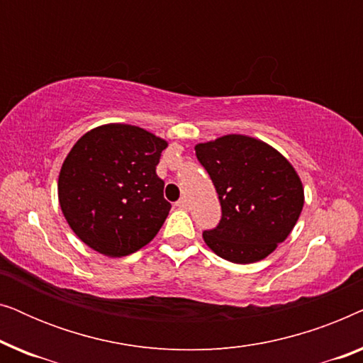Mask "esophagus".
<instances>
[{
  "label": "esophagus",
  "mask_w": 363,
  "mask_h": 363,
  "mask_svg": "<svg viewBox=\"0 0 363 363\" xmlns=\"http://www.w3.org/2000/svg\"><path fill=\"white\" fill-rule=\"evenodd\" d=\"M175 206H177V208H180V210H186V208H188V201H186V198H182V200H178Z\"/></svg>",
  "instance_id": "esophagus-1"
}]
</instances>
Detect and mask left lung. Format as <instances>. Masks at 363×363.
Here are the masks:
<instances>
[{
    "instance_id": "1",
    "label": "left lung",
    "mask_w": 363,
    "mask_h": 363,
    "mask_svg": "<svg viewBox=\"0 0 363 363\" xmlns=\"http://www.w3.org/2000/svg\"><path fill=\"white\" fill-rule=\"evenodd\" d=\"M221 203V221L203 233L223 259L251 264L264 259L294 230L304 206L296 168L274 147L230 133L195 145Z\"/></svg>"
}]
</instances>
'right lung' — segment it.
I'll list each match as a JSON object with an SVG mask.
<instances>
[{"mask_svg": "<svg viewBox=\"0 0 363 363\" xmlns=\"http://www.w3.org/2000/svg\"><path fill=\"white\" fill-rule=\"evenodd\" d=\"M167 140L128 123L96 127L74 143L61 167L62 215L82 242L108 257L148 245L172 205L157 165Z\"/></svg>", "mask_w": 363, "mask_h": 363, "instance_id": "add662e5", "label": "right lung"}]
</instances>
